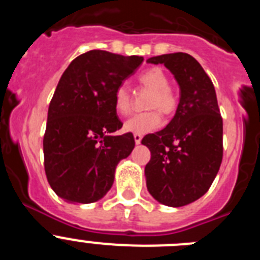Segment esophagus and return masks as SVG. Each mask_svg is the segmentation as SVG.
Masks as SVG:
<instances>
[{"label": "esophagus", "instance_id": "esophagus-1", "mask_svg": "<svg viewBox=\"0 0 260 260\" xmlns=\"http://www.w3.org/2000/svg\"><path fill=\"white\" fill-rule=\"evenodd\" d=\"M134 141H135V143H137V144L141 143L142 135H141V134H134Z\"/></svg>", "mask_w": 260, "mask_h": 260}]
</instances>
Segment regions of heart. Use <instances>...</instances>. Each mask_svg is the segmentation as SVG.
I'll use <instances>...</instances> for the list:
<instances>
[{
  "label": "heart",
  "instance_id": "1",
  "mask_svg": "<svg viewBox=\"0 0 260 260\" xmlns=\"http://www.w3.org/2000/svg\"><path fill=\"white\" fill-rule=\"evenodd\" d=\"M139 82L152 91L148 107L158 108L164 114H172L177 108V98L169 88V79L161 69L153 68L139 75ZM132 107L130 92L125 84H121L114 92V108L118 114H127ZM157 109L137 113L123 123V130L133 134H146L157 128L161 123V116Z\"/></svg>",
  "mask_w": 260,
  "mask_h": 260
}]
</instances>
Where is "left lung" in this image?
Segmentation results:
<instances>
[{
	"label": "left lung",
	"instance_id": "1",
	"mask_svg": "<svg viewBox=\"0 0 260 260\" xmlns=\"http://www.w3.org/2000/svg\"><path fill=\"white\" fill-rule=\"evenodd\" d=\"M147 62L161 63L173 74L180 103L171 122L142 139L151 151L144 168L146 185L158 203L182 207L208 191L221 164L222 118L215 87L187 53L161 54Z\"/></svg>",
	"mask_w": 260,
	"mask_h": 260
}]
</instances>
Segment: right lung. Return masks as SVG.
Segmentation results:
<instances>
[{
    "instance_id": "add662e5",
    "label": "right lung",
    "mask_w": 260,
    "mask_h": 260,
    "mask_svg": "<svg viewBox=\"0 0 260 260\" xmlns=\"http://www.w3.org/2000/svg\"><path fill=\"white\" fill-rule=\"evenodd\" d=\"M143 57L107 50L78 56L59 79L48 109L44 168L53 191L69 203L98 202L110 190L116 167L134 150L122 127L114 92L139 68Z\"/></svg>"
}]
</instances>
